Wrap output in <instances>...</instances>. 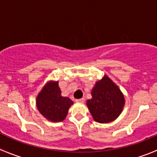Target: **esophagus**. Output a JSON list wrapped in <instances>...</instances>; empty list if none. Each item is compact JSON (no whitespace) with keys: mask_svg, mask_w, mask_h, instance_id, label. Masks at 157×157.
<instances>
[{"mask_svg":"<svg viewBox=\"0 0 157 157\" xmlns=\"http://www.w3.org/2000/svg\"><path fill=\"white\" fill-rule=\"evenodd\" d=\"M83 98H81V99H78V100H76V102H77V103H83Z\"/></svg>","mask_w":157,"mask_h":157,"instance_id":"obj_1","label":"esophagus"}]
</instances>
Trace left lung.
Segmentation results:
<instances>
[{
  "label": "left lung",
  "mask_w": 157,
  "mask_h": 157,
  "mask_svg": "<svg viewBox=\"0 0 157 157\" xmlns=\"http://www.w3.org/2000/svg\"><path fill=\"white\" fill-rule=\"evenodd\" d=\"M91 96L92 98L86 101V106L96 122H112L122 113L125 104L124 95L108 76L104 75L96 82Z\"/></svg>",
  "instance_id": "left-lung-1"
}]
</instances>
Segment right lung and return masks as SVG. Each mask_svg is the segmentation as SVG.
I'll return each instance as SVG.
<instances>
[{
  "label": "right lung",
  "instance_id": "obj_1",
  "mask_svg": "<svg viewBox=\"0 0 157 157\" xmlns=\"http://www.w3.org/2000/svg\"><path fill=\"white\" fill-rule=\"evenodd\" d=\"M74 102L62 97L58 81L50 80L43 86L36 99V108L40 114L51 122H61L66 118Z\"/></svg>",
  "mask_w": 157,
  "mask_h": 157
}]
</instances>
